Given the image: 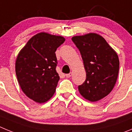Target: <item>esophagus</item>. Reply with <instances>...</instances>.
<instances>
[{
	"mask_svg": "<svg viewBox=\"0 0 132 132\" xmlns=\"http://www.w3.org/2000/svg\"><path fill=\"white\" fill-rule=\"evenodd\" d=\"M72 72H70V73L66 74V78H70V77L72 76Z\"/></svg>",
	"mask_w": 132,
	"mask_h": 132,
	"instance_id": "34e87169",
	"label": "esophagus"
}]
</instances>
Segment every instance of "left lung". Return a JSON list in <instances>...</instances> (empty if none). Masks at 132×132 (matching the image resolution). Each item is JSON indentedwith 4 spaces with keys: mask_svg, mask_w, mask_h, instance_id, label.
Masks as SVG:
<instances>
[{
    "mask_svg": "<svg viewBox=\"0 0 132 132\" xmlns=\"http://www.w3.org/2000/svg\"><path fill=\"white\" fill-rule=\"evenodd\" d=\"M72 40L79 49L86 72V79L78 86L87 100L97 101L114 88L119 71V59L114 50L101 35L90 33L74 36Z\"/></svg>",
    "mask_w": 132,
    "mask_h": 132,
    "instance_id": "obj_1",
    "label": "left lung"
}]
</instances>
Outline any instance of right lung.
Wrapping results in <instances>:
<instances>
[{
    "label": "right lung",
    "instance_id": "add662e5",
    "mask_svg": "<svg viewBox=\"0 0 132 132\" xmlns=\"http://www.w3.org/2000/svg\"><path fill=\"white\" fill-rule=\"evenodd\" d=\"M65 41L62 36L41 32L32 37L19 53L16 73L26 96L39 103L53 97L60 77L55 52Z\"/></svg>",
    "mask_w": 132,
    "mask_h": 132
}]
</instances>
